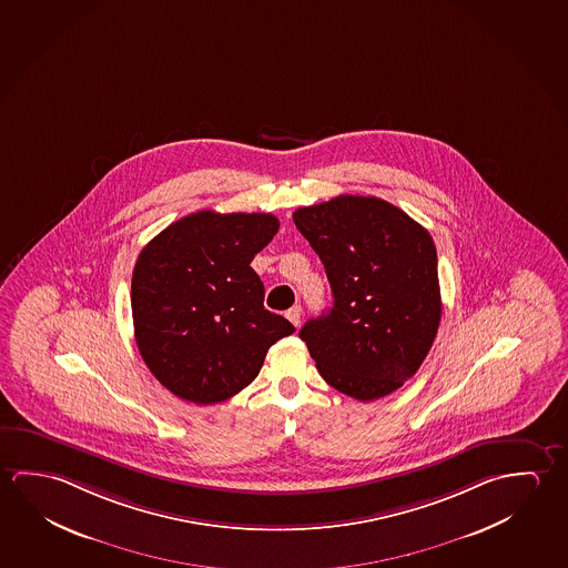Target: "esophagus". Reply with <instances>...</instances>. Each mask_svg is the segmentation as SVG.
Masks as SVG:
<instances>
[{
	"label": "esophagus",
	"mask_w": 568,
	"mask_h": 568,
	"mask_svg": "<svg viewBox=\"0 0 568 568\" xmlns=\"http://www.w3.org/2000/svg\"><path fill=\"white\" fill-rule=\"evenodd\" d=\"M301 315H303L301 305H295V307L288 308L287 313H285V316H287L288 321L295 326L301 325Z\"/></svg>",
	"instance_id": "esophagus-1"
}]
</instances>
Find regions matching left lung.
Returning <instances> with one entry per match:
<instances>
[{
  "label": "left lung",
  "mask_w": 568,
  "mask_h": 568,
  "mask_svg": "<svg viewBox=\"0 0 568 568\" xmlns=\"http://www.w3.org/2000/svg\"><path fill=\"white\" fill-rule=\"evenodd\" d=\"M325 265L333 307L301 328L316 368L354 400L398 390L428 356L442 318L436 245L381 197L336 195L293 214Z\"/></svg>",
  "instance_id": "obj_1"
}]
</instances>
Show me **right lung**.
<instances>
[{"mask_svg": "<svg viewBox=\"0 0 568 568\" xmlns=\"http://www.w3.org/2000/svg\"><path fill=\"white\" fill-rule=\"evenodd\" d=\"M273 214H190L140 252L132 271V321L140 356L182 400L217 404L260 374L271 344L293 335L263 307L250 267L273 240Z\"/></svg>", "mask_w": 568, "mask_h": 568, "instance_id": "obj_1", "label": "right lung"}]
</instances>
